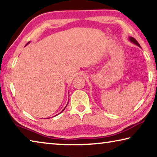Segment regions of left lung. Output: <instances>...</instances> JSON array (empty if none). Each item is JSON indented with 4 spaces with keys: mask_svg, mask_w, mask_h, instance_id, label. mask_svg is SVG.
I'll use <instances>...</instances> for the list:
<instances>
[{
    "mask_svg": "<svg viewBox=\"0 0 157 157\" xmlns=\"http://www.w3.org/2000/svg\"><path fill=\"white\" fill-rule=\"evenodd\" d=\"M129 41H131V42H132L133 44H136V46H138L139 47H140V44L138 43V41L136 40V39H135L134 38H133V37H132V36H129Z\"/></svg>",
    "mask_w": 157,
    "mask_h": 157,
    "instance_id": "8db88e82",
    "label": "left lung"
}]
</instances>
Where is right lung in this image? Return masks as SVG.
Here are the masks:
<instances>
[{"instance_id": "obj_1", "label": "right lung", "mask_w": 157, "mask_h": 157, "mask_svg": "<svg viewBox=\"0 0 157 157\" xmlns=\"http://www.w3.org/2000/svg\"><path fill=\"white\" fill-rule=\"evenodd\" d=\"M29 43H30V42H28V44H29ZM27 44H26V45H27ZM67 105H68V104H67ZM66 106H67V105H66ZM66 107H65V108H66ZM65 108H64V109H63V110H62V111H61V112H60V113H62V111H63V110H64V109H65Z\"/></svg>"}]
</instances>
